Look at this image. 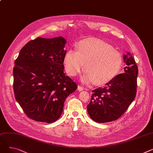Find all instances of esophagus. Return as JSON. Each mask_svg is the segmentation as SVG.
I'll return each mask as SVG.
<instances>
[{
	"label": "esophagus",
	"instance_id": "obj_1",
	"mask_svg": "<svg viewBox=\"0 0 153 153\" xmlns=\"http://www.w3.org/2000/svg\"><path fill=\"white\" fill-rule=\"evenodd\" d=\"M84 88L83 87L81 86V85H78L77 86V89H78L79 91H82L84 90Z\"/></svg>",
	"mask_w": 153,
	"mask_h": 153
}]
</instances>
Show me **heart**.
<instances>
[{
  "instance_id": "obj_1",
  "label": "heart",
  "mask_w": 153,
  "mask_h": 153,
  "mask_svg": "<svg viewBox=\"0 0 153 153\" xmlns=\"http://www.w3.org/2000/svg\"><path fill=\"white\" fill-rule=\"evenodd\" d=\"M122 56L108 43L97 38L81 40L77 51L69 50L64 56V65L71 76L78 75L85 64L86 72L82 81L89 83L95 81L105 84L118 74L122 65Z\"/></svg>"
}]
</instances>
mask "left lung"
I'll return each mask as SVG.
<instances>
[{
    "mask_svg": "<svg viewBox=\"0 0 153 153\" xmlns=\"http://www.w3.org/2000/svg\"><path fill=\"white\" fill-rule=\"evenodd\" d=\"M126 66L106 84L92 91L87 112L94 121L107 123L121 117L134 100L137 87L138 66L128 52L123 56Z\"/></svg>",
    "mask_w": 153,
    "mask_h": 153,
    "instance_id": "1",
    "label": "left lung"
}]
</instances>
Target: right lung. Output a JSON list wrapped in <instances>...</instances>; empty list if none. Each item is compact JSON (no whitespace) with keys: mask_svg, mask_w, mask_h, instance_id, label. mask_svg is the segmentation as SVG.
I'll return each mask as SVG.
<instances>
[{"mask_svg":"<svg viewBox=\"0 0 153 153\" xmlns=\"http://www.w3.org/2000/svg\"><path fill=\"white\" fill-rule=\"evenodd\" d=\"M66 43L62 36L38 37L24 46L15 61V97L27 117L35 121H56L64 101L77 88L64 73Z\"/></svg>","mask_w":153,"mask_h":153,"instance_id":"right-lung-1","label":"right lung"}]
</instances>
